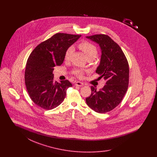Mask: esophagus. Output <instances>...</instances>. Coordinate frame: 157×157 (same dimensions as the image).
Masks as SVG:
<instances>
[{
	"label": "esophagus",
	"instance_id": "esophagus-1",
	"mask_svg": "<svg viewBox=\"0 0 157 157\" xmlns=\"http://www.w3.org/2000/svg\"><path fill=\"white\" fill-rule=\"evenodd\" d=\"M75 85H76V86H82L83 85V83H82V82L78 81V82H75Z\"/></svg>",
	"mask_w": 157,
	"mask_h": 157
}]
</instances>
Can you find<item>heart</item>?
<instances>
[{
    "label": "heart",
    "instance_id": "b5f03b06",
    "mask_svg": "<svg viewBox=\"0 0 157 157\" xmlns=\"http://www.w3.org/2000/svg\"><path fill=\"white\" fill-rule=\"evenodd\" d=\"M78 46L82 50L83 52L84 53L87 59H89V58L94 59L95 58L97 57L98 55L97 48L94 44L87 41H83L81 42L78 45ZM74 51V48L73 46H71L67 48L65 53V60H69L70 59ZM73 73L74 75H76L77 77L79 78H82L84 74L83 71L78 69H75L73 71Z\"/></svg>",
    "mask_w": 157,
    "mask_h": 157
}]
</instances>
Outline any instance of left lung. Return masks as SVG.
Returning <instances> with one entry per match:
<instances>
[{"mask_svg":"<svg viewBox=\"0 0 157 157\" xmlns=\"http://www.w3.org/2000/svg\"><path fill=\"white\" fill-rule=\"evenodd\" d=\"M86 37L101 47V58L96 73L106 82L103 88L98 91L92 86L91 94L86 98V102L95 112H109L120 104L127 92L129 84L128 62L120 46L107 35L98 34Z\"/></svg>","mask_w":157,"mask_h":157,"instance_id":"1","label":"left lung"}]
</instances>
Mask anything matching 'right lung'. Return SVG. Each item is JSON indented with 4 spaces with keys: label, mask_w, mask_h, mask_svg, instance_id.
Listing matches in <instances>:
<instances>
[{
    "label": "right lung",
    "mask_w": 157,
    "mask_h": 157,
    "mask_svg": "<svg viewBox=\"0 0 157 157\" xmlns=\"http://www.w3.org/2000/svg\"><path fill=\"white\" fill-rule=\"evenodd\" d=\"M81 35L57 33L33 50L28 59L25 81L32 101L46 110L59 106L66 97L67 90L72 86L68 80L53 81L54 67L60 66L67 48Z\"/></svg>",
    "instance_id": "add662e5"
}]
</instances>
